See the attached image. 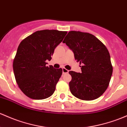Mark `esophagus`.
I'll use <instances>...</instances> for the list:
<instances>
[{
    "mask_svg": "<svg viewBox=\"0 0 127 127\" xmlns=\"http://www.w3.org/2000/svg\"><path fill=\"white\" fill-rule=\"evenodd\" d=\"M69 70L67 69H66V68H63V74H66V73H68Z\"/></svg>",
    "mask_w": 127,
    "mask_h": 127,
    "instance_id": "obj_1",
    "label": "esophagus"
}]
</instances>
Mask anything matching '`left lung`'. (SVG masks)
Here are the masks:
<instances>
[{
  "label": "left lung",
  "mask_w": 127,
  "mask_h": 127,
  "mask_svg": "<svg viewBox=\"0 0 127 127\" xmlns=\"http://www.w3.org/2000/svg\"><path fill=\"white\" fill-rule=\"evenodd\" d=\"M74 53L75 59L82 64L81 72L69 71L70 92L84 101L101 96L108 87L113 73L110 55L105 45L93 35L71 31L63 41Z\"/></svg>",
  "instance_id": "1"
}]
</instances>
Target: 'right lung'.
Wrapping results in <instances>:
<instances>
[{"mask_svg":"<svg viewBox=\"0 0 127 127\" xmlns=\"http://www.w3.org/2000/svg\"><path fill=\"white\" fill-rule=\"evenodd\" d=\"M67 32L55 30L38 31L23 39L13 60V70L18 86L26 96L43 99L52 95L63 73L61 68L46 66L54 49Z\"/></svg>","mask_w":127,"mask_h":127,"instance_id":"obj_1","label":"right lung"}]
</instances>
